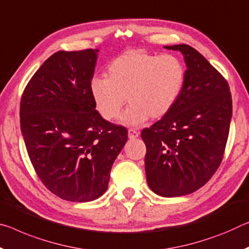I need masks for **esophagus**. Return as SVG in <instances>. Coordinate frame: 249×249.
<instances>
[{
    "instance_id": "34e87169",
    "label": "esophagus",
    "mask_w": 249,
    "mask_h": 249,
    "mask_svg": "<svg viewBox=\"0 0 249 249\" xmlns=\"http://www.w3.org/2000/svg\"><path fill=\"white\" fill-rule=\"evenodd\" d=\"M136 137H139V132L135 131V129H133V128H129L128 129V139L134 140V139H136Z\"/></svg>"
}]
</instances>
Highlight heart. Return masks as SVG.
<instances>
[{
  "instance_id": "heart-1",
  "label": "heart",
  "mask_w": 249,
  "mask_h": 249,
  "mask_svg": "<svg viewBox=\"0 0 249 249\" xmlns=\"http://www.w3.org/2000/svg\"><path fill=\"white\" fill-rule=\"evenodd\" d=\"M185 82V68L174 54H152L143 50L126 51L110 62L105 77H94L89 92L95 108L106 121L139 125L160 118L174 107Z\"/></svg>"
}]
</instances>
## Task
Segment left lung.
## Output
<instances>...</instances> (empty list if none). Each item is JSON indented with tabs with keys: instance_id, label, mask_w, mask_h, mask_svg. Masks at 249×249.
<instances>
[{
	"instance_id": "obj_1",
	"label": "left lung",
	"mask_w": 249,
	"mask_h": 249,
	"mask_svg": "<svg viewBox=\"0 0 249 249\" xmlns=\"http://www.w3.org/2000/svg\"><path fill=\"white\" fill-rule=\"evenodd\" d=\"M164 47L184 55V86L171 112L141 135L149 188L178 197L204 186L219 167L232 104L227 81L198 51L186 44Z\"/></svg>"
}]
</instances>
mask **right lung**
Listing matches in <instances>:
<instances>
[{"label": "right lung", "instance_id": "obj_1", "mask_svg": "<svg viewBox=\"0 0 249 249\" xmlns=\"http://www.w3.org/2000/svg\"><path fill=\"white\" fill-rule=\"evenodd\" d=\"M97 53H54L27 83L19 106L35 172L49 191L70 202H90L104 194L127 141L126 128L105 121L90 96Z\"/></svg>", "mask_w": 249, "mask_h": 249}]
</instances>
